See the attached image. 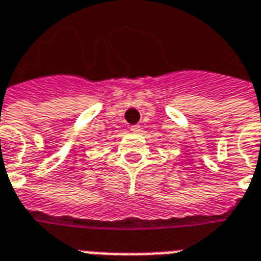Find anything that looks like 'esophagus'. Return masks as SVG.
<instances>
[{
  "mask_svg": "<svg viewBox=\"0 0 261 261\" xmlns=\"http://www.w3.org/2000/svg\"><path fill=\"white\" fill-rule=\"evenodd\" d=\"M131 131H133V133H140V131H141V127H140V125H131V128H130Z\"/></svg>",
  "mask_w": 261,
  "mask_h": 261,
  "instance_id": "obj_1",
  "label": "esophagus"
}]
</instances>
